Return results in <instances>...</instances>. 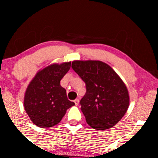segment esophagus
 <instances>
[{"label":"esophagus","instance_id":"esophagus-1","mask_svg":"<svg viewBox=\"0 0 158 158\" xmlns=\"http://www.w3.org/2000/svg\"><path fill=\"white\" fill-rule=\"evenodd\" d=\"M74 102H75L76 106H78V105H79V99H76L75 100H74Z\"/></svg>","mask_w":158,"mask_h":158}]
</instances>
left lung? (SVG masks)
Returning a JSON list of instances; mask_svg holds the SVG:
<instances>
[{"label": "left lung", "mask_w": 158, "mask_h": 158, "mask_svg": "<svg viewBox=\"0 0 158 158\" xmlns=\"http://www.w3.org/2000/svg\"><path fill=\"white\" fill-rule=\"evenodd\" d=\"M72 68L86 85L80 104L87 123L100 131L115 126L126 113L130 101L118 74L101 61L75 60Z\"/></svg>", "instance_id": "obj_1"}]
</instances>
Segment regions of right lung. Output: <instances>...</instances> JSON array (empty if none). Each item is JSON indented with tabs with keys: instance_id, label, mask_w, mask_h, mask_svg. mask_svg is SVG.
<instances>
[{
	"instance_id": "obj_1",
	"label": "right lung",
	"mask_w": 158,
	"mask_h": 158,
	"mask_svg": "<svg viewBox=\"0 0 158 158\" xmlns=\"http://www.w3.org/2000/svg\"><path fill=\"white\" fill-rule=\"evenodd\" d=\"M71 62L53 63L39 70L27 86L23 107L35 126L50 128L57 125L67 110L75 106L68 100L60 81L70 70Z\"/></svg>"
}]
</instances>
